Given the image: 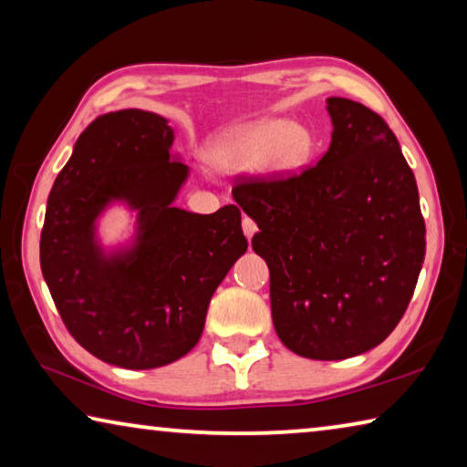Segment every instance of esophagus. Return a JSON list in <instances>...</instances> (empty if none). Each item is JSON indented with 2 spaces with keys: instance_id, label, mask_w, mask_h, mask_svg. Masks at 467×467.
<instances>
[{
  "instance_id": "1",
  "label": "esophagus",
  "mask_w": 467,
  "mask_h": 467,
  "mask_svg": "<svg viewBox=\"0 0 467 467\" xmlns=\"http://www.w3.org/2000/svg\"><path fill=\"white\" fill-rule=\"evenodd\" d=\"M243 233L247 234V239H251V236L257 233V224H255V220L249 218V216H244V218H243Z\"/></svg>"
}]
</instances>
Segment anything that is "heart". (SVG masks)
<instances>
[{"label": "heart", "mask_w": 467, "mask_h": 467, "mask_svg": "<svg viewBox=\"0 0 467 467\" xmlns=\"http://www.w3.org/2000/svg\"><path fill=\"white\" fill-rule=\"evenodd\" d=\"M311 152L313 136L303 125L262 119L226 133L214 148V162L224 171H251L265 162L284 175L303 167Z\"/></svg>", "instance_id": "heart-1"}]
</instances>
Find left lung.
I'll use <instances>...</instances> for the list:
<instances>
[{
  "label": "left lung",
  "mask_w": 467,
  "mask_h": 467,
  "mask_svg": "<svg viewBox=\"0 0 467 467\" xmlns=\"http://www.w3.org/2000/svg\"><path fill=\"white\" fill-rule=\"evenodd\" d=\"M331 144L317 164L239 177L270 267L275 334L298 357L342 360L383 342L404 317L424 262L418 187L389 125L350 99H327Z\"/></svg>",
  "instance_id": "obj_1"
}]
</instances>
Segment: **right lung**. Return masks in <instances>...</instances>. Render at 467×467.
<instances>
[{
    "mask_svg": "<svg viewBox=\"0 0 467 467\" xmlns=\"http://www.w3.org/2000/svg\"><path fill=\"white\" fill-rule=\"evenodd\" d=\"M161 115L125 109L94 119L55 179L41 270L69 334L123 368L175 362L197 344L210 298L247 251L241 210L192 214L172 205L187 167L171 158ZM113 199L139 210V243L107 258L93 220Z\"/></svg>",
    "mask_w": 467,
    "mask_h": 467,
    "instance_id": "1",
    "label": "right lung"
}]
</instances>
